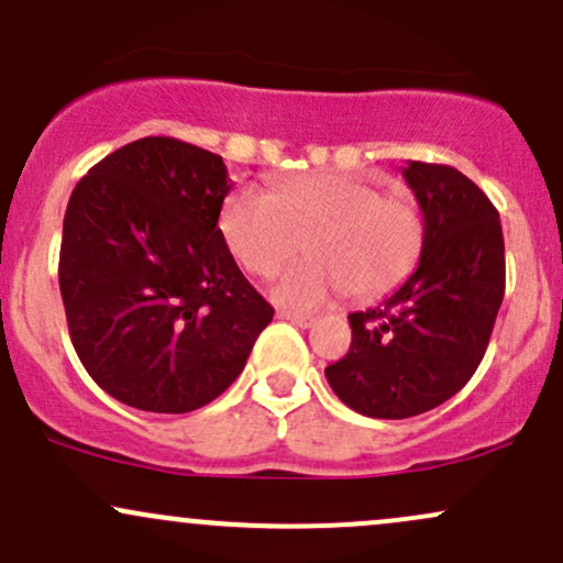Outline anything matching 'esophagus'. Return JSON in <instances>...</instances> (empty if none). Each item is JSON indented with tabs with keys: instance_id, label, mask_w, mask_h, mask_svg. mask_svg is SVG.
Returning a JSON list of instances; mask_svg holds the SVG:
<instances>
[{
	"instance_id": "esophagus-1",
	"label": "esophagus",
	"mask_w": 563,
	"mask_h": 563,
	"mask_svg": "<svg viewBox=\"0 0 563 563\" xmlns=\"http://www.w3.org/2000/svg\"><path fill=\"white\" fill-rule=\"evenodd\" d=\"M279 319L292 321V324L300 327V330H308V327H313V316H302V313H295V311H279Z\"/></svg>"
}]
</instances>
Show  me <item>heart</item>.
<instances>
[{"label": "heart", "mask_w": 563, "mask_h": 563, "mask_svg": "<svg viewBox=\"0 0 563 563\" xmlns=\"http://www.w3.org/2000/svg\"><path fill=\"white\" fill-rule=\"evenodd\" d=\"M220 233L236 263L255 276L274 274L306 242L311 255L274 284L276 300L302 311L340 289L356 300L394 292L412 274L426 242L412 199L345 173L284 178L271 197L236 188L220 210Z\"/></svg>", "instance_id": "heart-1"}]
</instances>
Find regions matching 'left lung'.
<instances>
[{
  "label": "left lung",
  "instance_id": "obj_1",
  "mask_svg": "<svg viewBox=\"0 0 563 563\" xmlns=\"http://www.w3.org/2000/svg\"><path fill=\"white\" fill-rule=\"evenodd\" d=\"M422 210L426 242L407 282L380 306L349 316L351 349L324 369L353 412L404 420L452 399L489 345L505 295L500 214L446 164L401 169Z\"/></svg>",
  "mask_w": 563,
  "mask_h": 563
}]
</instances>
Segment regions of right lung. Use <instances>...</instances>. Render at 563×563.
<instances>
[{
  "instance_id": "1",
  "label": "right lung",
  "mask_w": 563,
  "mask_h": 563,
  "mask_svg": "<svg viewBox=\"0 0 563 563\" xmlns=\"http://www.w3.org/2000/svg\"><path fill=\"white\" fill-rule=\"evenodd\" d=\"M223 156L141 137L98 162L63 218L58 282L79 362L106 394L183 415L242 375L274 308L218 229Z\"/></svg>"
}]
</instances>
